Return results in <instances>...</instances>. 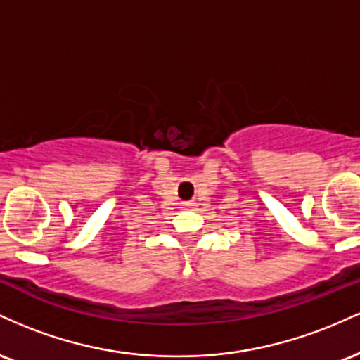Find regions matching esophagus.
Masks as SVG:
<instances>
[{"instance_id":"esophagus-1","label":"esophagus","mask_w":360,"mask_h":360,"mask_svg":"<svg viewBox=\"0 0 360 360\" xmlns=\"http://www.w3.org/2000/svg\"><path fill=\"white\" fill-rule=\"evenodd\" d=\"M184 208H191V206H194L193 201H186V203H183Z\"/></svg>"}]
</instances>
